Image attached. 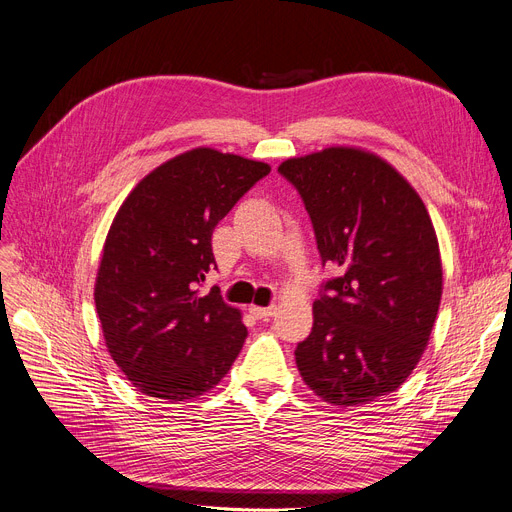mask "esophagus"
<instances>
[{"label":"esophagus","instance_id":"1","mask_svg":"<svg viewBox=\"0 0 512 512\" xmlns=\"http://www.w3.org/2000/svg\"><path fill=\"white\" fill-rule=\"evenodd\" d=\"M249 311L257 319H270L276 313V307H257V305H251Z\"/></svg>","mask_w":512,"mask_h":512}]
</instances>
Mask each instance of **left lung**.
<instances>
[{
	"instance_id": "8db88e82",
	"label": "left lung",
	"mask_w": 512,
	"mask_h": 512,
	"mask_svg": "<svg viewBox=\"0 0 512 512\" xmlns=\"http://www.w3.org/2000/svg\"><path fill=\"white\" fill-rule=\"evenodd\" d=\"M278 172L303 197L321 261L338 267L294 351L301 378L330 405H367L402 386L432 334L442 299L432 218L409 180L361 147L290 157Z\"/></svg>"
}]
</instances>
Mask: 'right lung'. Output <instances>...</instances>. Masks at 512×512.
I'll return each mask as SVG.
<instances>
[{"label": "right lung", "mask_w": 512, "mask_h": 512, "mask_svg": "<svg viewBox=\"0 0 512 512\" xmlns=\"http://www.w3.org/2000/svg\"><path fill=\"white\" fill-rule=\"evenodd\" d=\"M211 147L149 172L120 205L95 278L105 346L139 392L191 400L222 382L247 338L238 309L199 286L215 267L213 228L270 174Z\"/></svg>", "instance_id": "add662e5"}]
</instances>
